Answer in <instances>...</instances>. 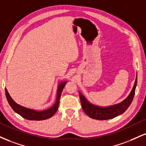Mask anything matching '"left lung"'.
I'll return each mask as SVG.
<instances>
[{"label": "left lung", "instance_id": "8db88e82", "mask_svg": "<svg viewBox=\"0 0 146 146\" xmlns=\"http://www.w3.org/2000/svg\"><path fill=\"white\" fill-rule=\"evenodd\" d=\"M137 83V75L136 76L132 90L130 92L129 96L120 103L110 105V106L101 107L92 104L84 96V94L81 93V92H79L82 109L89 117L91 118L96 119V120H109V119L113 118L117 115H121L127 110L132 103L135 95Z\"/></svg>", "mask_w": 146, "mask_h": 146}]
</instances>
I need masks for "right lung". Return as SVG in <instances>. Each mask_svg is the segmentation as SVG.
<instances>
[{"instance_id": "1", "label": "right lung", "mask_w": 146, "mask_h": 146, "mask_svg": "<svg viewBox=\"0 0 146 146\" xmlns=\"http://www.w3.org/2000/svg\"><path fill=\"white\" fill-rule=\"evenodd\" d=\"M66 82L67 81H61L59 82L58 85L57 92H56V100L55 103L51 108L46 109L45 110H41V111L26 108L22 105L17 104L9 94L6 88H5V94H6L9 104L15 113L19 114L24 118L29 120H43L53 116L54 113L57 111L58 108L61 93H62V91Z\"/></svg>"}]
</instances>
